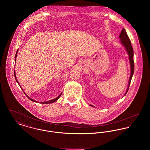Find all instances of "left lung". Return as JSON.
<instances>
[{"label": "left lung", "instance_id": "8db88e82", "mask_svg": "<svg viewBox=\"0 0 150 150\" xmlns=\"http://www.w3.org/2000/svg\"><path fill=\"white\" fill-rule=\"evenodd\" d=\"M119 38L120 39V43L121 44L125 47V50H127L128 54L129 59V62H130V78L129 80L128 86L127 87V91L125 93L124 96H125V94L127 93L128 91L129 88V86L132 80V76L134 74V60H133V56H134V52L133 50L131 44V42L128 36L127 35L125 30L124 28L122 29L121 30V33L119 35ZM90 106H93V105H90Z\"/></svg>", "mask_w": 150, "mask_h": 150}]
</instances>
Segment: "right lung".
Wrapping results in <instances>:
<instances>
[{
	"label": "right lung",
	"instance_id": "right-lung-1",
	"mask_svg": "<svg viewBox=\"0 0 150 150\" xmlns=\"http://www.w3.org/2000/svg\"><path fill=\"white\" fill-rule=\"evenodd\" d=\"M18 50H17V52H16V56H15V59H14V62H15V63H16V57H17V53H18ZM14 77H15V79H16V81L17 82V83L18 84V85L20 86V84H19V83H18V80H17V79L16 78V72L15 71H14ZM20 86L21 87V86ZM22 89V88H21ZM22 90L23 91V89H22ZM23 92H24V91H23ZM24 93L25 94V95L26 96V97L29 98V100H32V101H33V102H38V103H43V104H48V103H53V102H56V100H58L59 98V97H61V94H62V93H61L57 97H56V98H54V99H53V100H48V101H45V102H38V101H36V100H33L32 98H31L30 97H29L26 93L24 92Z\"/></svg>",
	"mask_w": 150,
	"mask_h": 150
}]
</instances>
